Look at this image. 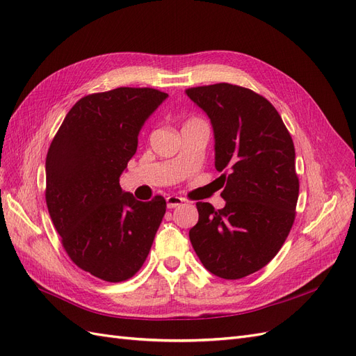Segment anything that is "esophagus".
Returning <instances> with one entry per match:
<instances>
[{"mask_svg": "<svg viewBox=\"0 0 356 356\" xmlns=\"http://www.w3.org/2000/svg\"><path fill=\"white\" fill-rule=\"evenodd\" d=\"M182 203H184V199H182V197H178V196H168L166 197V204H168L169 209H174Z\"/></svg>", "mask_w": 356, "mask_h": 356, "instance_id": "obj_1", "label": "esophagus"}]
</instances>
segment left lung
<instances>
[{
    "mask_svg": "<svg viewBox=\"0 0 356 356\" xmlns=\"http://www.w3.org/2000/svg\"><path fill=\"white\" fill-rule=\"evenodd\" d=\"M186 93L211 118L225 200L218 211L196 203L190 242L211 273L241 279L272 261L294 224L300 184L293 138L275 106L251 89L218 83Z\"/></svg>",
    "mask_w": 356,
    "mask_h": 356,
    "instance_id": "8db88e82",
    "label": "left lung"
}]
</instances>
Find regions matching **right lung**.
Returning a JSON list of instances; mask_svg holds the SVG:
<instances>
[{"label": "right lung", "instance_id": "obj_1", "mask_svg": "<svg viewBox=\"0 0 356 356\" xmlns=\"http://www.w3.org/2000/svg\"><path fill=\"white\" fill-rule=\"evenodd\" d=\"M168 98L149 88L84 96L67 114L46 159V203L75 266L106 282L143 267L166 212L156 196L139 202L120 187L147 118Z\"/></svg>", "mask_w": 356, "mask_h": 356}]
</instances>
